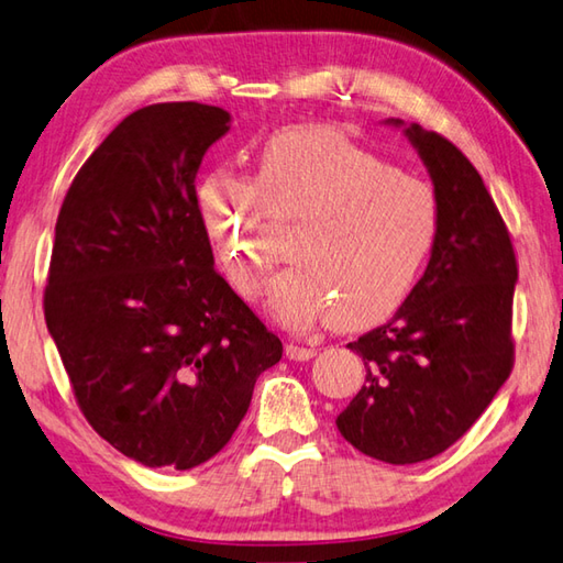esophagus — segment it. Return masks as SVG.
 I'll use <instances>...</instances> for the list:
<instances>
[{
    "label": "esophagus",
    "mask_w": 563,
    "mask_h": 563,
    "mask_svg": "<svg viewBox=\"0 0 563 563\" xmlns=\"http://www.w3.org/2000/svg\"><path fill=\"white\" fill-rule=\"evenodd\" d=\"M284 353L289 360H296V363H303V360H311L316 355V350L309 345H301V343H286L284 345Z\"/></svg>",
    "instance_id": "obj_1"
}]
</instances>
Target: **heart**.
I'll list each match as a JSON object with an SVG mask.
<instances>
[{"label": "heart", "mask_w": 563, "mask_h": 563, "mask_svg": "<svg viewBox=\"0 0 563 563\" xmlns=\"http://www.w3.org/2000/svg\"><path fill=\"white\" fill-rule=\"evenodd\" d=\"M213 252L240 296L262 291L274 245L264 216L299 218L289 267L267 286V311L296 331L333 321L382 323L417 289L437 250L441 200L431 184L331 124H296L262 144L252 181L213 174L200 188Z\"/></svg>", "instance_id": "b5f03b06"}]
</instances>
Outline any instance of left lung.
I'll return each mask as SVG.
<instances>
[{
    "label": "left lung",
    "mask_w": 563,
    "mask_h": 563,
    "mask_svg": "<svg viewBox=\"0 0 563 563\" xmlns=\"http://www.w3.org/2000/svg\"><path fill=\"white\" fill-rule=\"evenodd\" d=\"M399 126L441 200L437 250L391 321L350 350L367 377L335 427L369 459L407 465L433 459L468 431L512 369L517 262L481 174L437 132Z\"/></svg>",
    "instance_id": "8db88e82"
}]
</instances>
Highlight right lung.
I'll list each match as a JSON object with an SVG mask.
<instances>
[{
    "label": "right lung",
    "instance_id": "1",
    "mask_svg": "<svg viewBox=\"0 0 563 563\" xmlns=\"http://www.w3.org/2000/svg\"><path fill=\"white\" fill-rule=\"evenodd\" d=\"M230 114L162 102L114 126L68 188L44 296L78 405L150 468L225 449L282 341L216 272L198 208L206 152Z\"/></svg>",
    "mask_w": 563,
    "mask_h": 563
}]
</instances>
